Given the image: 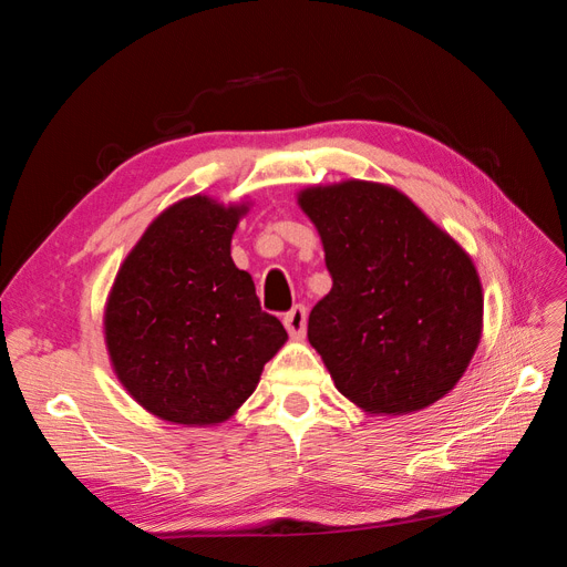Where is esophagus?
<instances>
[{"instance_id": "esophagus-1", "label": "esophagus", "mask_w": 567, "mask_h": 567, "mask_svg": "<svg viewBox=\"0 0 567 567\" xmlns=\"http://www.w3.org/2000/svg\"><path fill=\"white\" fill-rule=\"evenodd\" d=\"M284 326L286 331L293 336V338H300L305 336V329H307V310L302 305H296L293 310L284 315Z\"/></svg>"}]
</instances>
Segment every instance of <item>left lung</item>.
I'll return each instance as SVG.
<instances>
[{"instance_id":"left-lung-1","label":"left lung","mask_w":567,"mask_h":567,"mask_svg":"<svg viewBox=\"0 0 567 567\" xmlns=\"http://www.w3.org/2000/svg\"><path fill=\"white\" fill-rule=\"evenodd\" d=\"M298 203L333 279L307 338L336 388L371 414L437 402L466 371L483 329L471 257L392 186H312Z\"/></svg>"}]
</instances>
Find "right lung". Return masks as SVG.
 Here are the masks:
<instances>
[{"label":"right lung","instance_id":"add662e5","mask_svg":"<svg viewBox=\"0 0 567 567\" xmlns=\"http://www.w3.org/2000/svg\"><path fill=\"white\" fill-rule=\"evenodd\" d=\"M244 213L205 196L179 200L117 271L104 319L111 362L132 398L165 421H227L288 338L231 260Z\"/></svg>","mask_w":567,"mask_h":567}]
</instances>
